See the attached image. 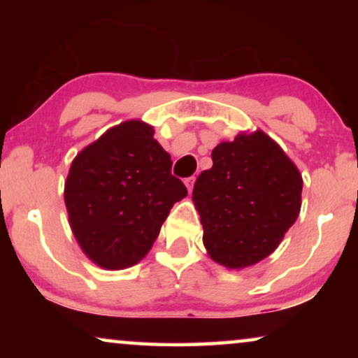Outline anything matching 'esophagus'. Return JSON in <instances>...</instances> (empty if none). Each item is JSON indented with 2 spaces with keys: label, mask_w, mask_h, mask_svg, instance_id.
<instances>
[{
  "label": "esophagus",
  "mask_w": 358,
  "mask_h": 358,
  "mask_svg": "<svg viewBox=\"0 0 358 358\" xmlns=\"http://www.w3.org/2000/svg\"><path fill=\"white\" fill-rule=\"evenodd\" d=\"M194 182H195V178H187V179H184V184H185V187H187L189 192H192V189H194Z\"/></svg>",
  "instance_id": "obj_1"
}]
</instances>
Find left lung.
<instances>
[{
  "mask_svg": "<svg viewBox=\"0 0 358 358\" xmlns=\"http://www.w3.org/2000/svg\"><path fill=\"white\" fill-rule=\"evenodd\" d=\"M192 200L208 256L227 268L254 266L275 251L301 208L300 171L262 130L212 151Z\"/></svg>",
  "mask_w": 358,
  "mask_h": 358,
  "instance_id": "8db88e82",
  "label": "left lung"
}]
</instances>
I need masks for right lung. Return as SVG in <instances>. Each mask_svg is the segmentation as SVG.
I'll return each instance as SVG.
<instances>
[{
    "instance_id": "1",
    "label": "right lung",
    "mask_w": 358,
    "mask_h": 358,
    "mask_svg": "<svg viewBox=\"0 0 358 358\" xmlns=\"http://www.w3.org/2000/svg\"><path fill=\"white\" fill-rule=\"evenodd\" d=\"M153 127L127 120L73 159L65 182L71 231L83 252L107 271L140 262L169 210L187 195Z\"/></svg>"
}]
</instances>
